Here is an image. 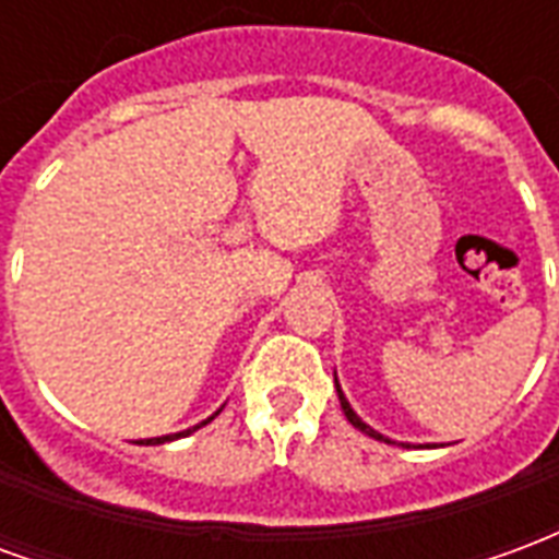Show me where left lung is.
Returning a JSON list of instances; mask_svg holds the SVG:
<instances>
[{"mask_svg":"<svg viewBox=\"0 0 559 559\" xmlns=\"http://www.w3.org/2000/svg\"><path fill=\"white\" fill-rule=\"evenodd\" d=\"M335 389H338L341 411H344V416H347V421H350L353 428H359V431L368 433V437H374V440H383V443H392V440H389V437H383V433H380V431H374V428H371V425H365V421L359 419V416H356V413H353L350 401L344 399V392H341V386H338V377H335Z\"/></svg>","mask_w":559,"mask_h":559,"instance_id":"8db88e82","label":"left lung"}]
</instances>
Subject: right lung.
Wrapping results in <instances>:
<instances>
[{"mask_svg": "<svg viewBox=\"0 0 559 559\" xmlns=\"http://www.w3.org/2000/svg\"><path fill=\"white\" fill-rule=\"evenodd\" d=\"M218 416V413H215ZM215 416H209L206 421H212ZM206 421H200V425H194V428H188V431H179V433H167V437H152V440H140V445H155V443H170V440H179V437H188L191 431H197V428H203Z\"/></svg>", "mask_w": 559, "mask_h": 559, "instance_id": "1", "label": "right lung"}]
</instances>
